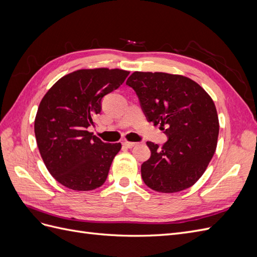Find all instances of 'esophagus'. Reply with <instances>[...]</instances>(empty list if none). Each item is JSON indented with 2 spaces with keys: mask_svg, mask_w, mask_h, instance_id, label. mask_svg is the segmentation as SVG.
<instances>
[{
  "mask_svg": "<svg viewBox=\"0 0 257 257\" xmlns=\"http://www.w3.org/2000/svg\"><path fill=\"white\" fill-rule=\"evenodd\" d=\"M123 146L128 148V149H131V148H133L136 146V143H132V142H123Z\"/></svg>",
  "mask_w": 257,
  "mask_h": 257,
  "instance_id": "esophagus-1",
  "label": "esophagus"
}]
</instances>
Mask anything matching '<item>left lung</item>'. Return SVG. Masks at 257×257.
Returning a JSON list of instances; mask_svg holds the SVG:
<instances>
[{"mask_svg":"<svg viewBox=\"0 0 257 257\" xmlns=\"http://www.w3.org/2000/svg\"><path fill=\"white\" fill-rule=\"evenodd\" d=\"M126 84L138 96L147 120L160 124L167 142H148L150 159L142 165L147 186L162 193L190 188L203 176L216 149L219 118L212 98L181 75L134 72Z\"/></svg>","mask_w":257,"mask_h":257,"instance_id":"obj_1","label":"left lung"}]
</instances>
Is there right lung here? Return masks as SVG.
Returning a JSON list of instances; mask_svg holds the SVG:
<instances>
[{
    "label": "right lung",
    "instance_id": "obj_1",
    "mask_svg": "<svg viewBox=\"0 0 257 257\" xmlns=\"http://www.w3.org/2000/svg\"><path fill=\"white\" fill-rule=\"evenodd\" d=\"M130 72L79 69L46 93L35 116L38 150L48 172L75 191H91L106 181L121 144H106L88 131L102 110V98L118 89Z\"/></svg>",
    "mask_w": 257,
    "mask_h": 257
}]
</instances>
